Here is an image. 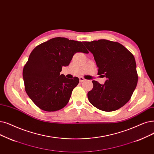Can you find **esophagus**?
I'll list each match as a JSON object with an SVG mask.
<instances>
[{
    "mask_svg": "<svg viewBox=\"0 0 154 154\" xmlns=\"http://www.w3.org/2000/svg\"><path fill=\"white\" fill-rule=\"evenodd\" d=\"M79 81H80V82H82L85 81V79L84 77H79Z\"/></svg>",
    "mask_w": 154,
    "mask_h": 154,
    "instance_id": "obj_1",
    "label": "esophagus"
}]
</instances>
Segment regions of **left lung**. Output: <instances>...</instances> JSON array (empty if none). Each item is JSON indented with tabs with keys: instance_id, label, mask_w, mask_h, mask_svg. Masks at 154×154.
<instances>
[{
	"instance_id": "1",
	"label": "left lung",
	"mask_w": 154,
	"mask_h": 154,
	"mask_svg": "<svg viewBox=\"0 0 154 154\" xmlns=\"http://www.w3.org/2000/svg\"><path fill=\"white\" fill-rule=\"evenodd\" d=\"M94 55L98 75L107 80L102 85L92 81L88 93L91 104L104 111H113L129 101L138 82L134 56L123 45L107 39L84 42Z\"/></svg>"
}]
</instances>
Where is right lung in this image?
<instances>
[{"instance_id":"1","label":"right lung","mask_w":154,"mask_h":154,"mask_svg":"<svg viewBox=\"0 0 154 154\" xmlns=\"http://www.w3.org/2000/svg\"><path fill=\"white\" fill-rule=\"evenodd\" d=\"M88 53L81 42L57 37L38 45L25 64L23 77L28 96L39 108L56 111L67 104L79 79L60 75L75 53Z\"/></svg>"}]
</instances>
